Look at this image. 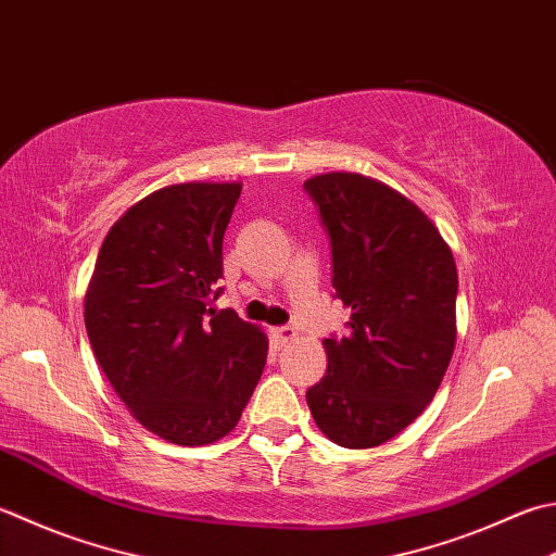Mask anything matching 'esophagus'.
I'll return each instance as SVG.
<instances>
[{
	"label": "esophagus",
	"instance_id": "34e87169",
	"mask_svg": "<svg viewBox=\"0 0 556 556\" xmlns=\"http://www.w3.org/2000/svg\"><path fill=\"white\" fill-rule=\"evenodd\" d=\"M271 337H275L277 344H287L296 337V330L293 328H271Z\"/></svg>",
	"mask_w": 556,
	"mask_h": 556
}]
</instances>
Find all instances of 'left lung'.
Returning <instances> with one entry per match:
<instances>
[{
	"label": "left lung",
	"mask_w": 556,
	"mask_h": 556,
	"mask_svg": "<svg viewBox=\"0 0 556 556\" xmlns=\"http://www.w3.org/2000/svg\"><path fill=\"white\" fill-rule=\"evenodd\" d=\"M303 188L332 248L334 296L350 334L325 340L328 374L306 400L342 448H374L437 395L455 350L458 269L439 228L405 194L362 173H323Z\"/></svg>",
	"instance_id": "obj_1"
}]
</instances>
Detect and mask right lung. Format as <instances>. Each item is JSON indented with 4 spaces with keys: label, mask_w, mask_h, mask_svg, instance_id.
<instances>
[{
    "label": "right lung",
    "mask_w": 556,
    "mask_h": 556,
    "mask_svg": "<svg viewBox=\"0 0 556 556\" xmlns=\"http://www.w3.org/2000/svg\"><path fill=\"white\" fill-rule=\"evenodd\" d=\"M241 182H178L129 206L98 250L84 323L96 362L141 427L178 445L231 431L267 362V337L214 311Z\"/></svg>",
    "instance_id": "add662e5"
}]
</instances>
